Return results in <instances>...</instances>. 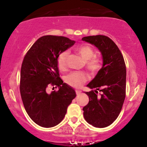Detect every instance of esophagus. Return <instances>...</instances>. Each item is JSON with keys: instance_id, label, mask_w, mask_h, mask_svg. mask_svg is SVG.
I'll use <instances>...</instances> for the list:
<instances>
[{"instance_id": "1", "label": "esophagus", "mask_w": 147, "mask_h": 147, "mask_svg": "<svg viewBox=\"0 0 147 147\" xmlns=\"http://www.w3.org/2000/svg\"><path fill=\"white\" fill-rule=\"evenodd\" d=\"M75 92H76V94L78 96L80 95V93H81V91H80V90H76V91H75Z\"/></svg>"}]
</instances>
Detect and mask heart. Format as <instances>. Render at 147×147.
Returning <instances> with one entry per match:
<instances>
[{
  "mask_svg": "<svg viewBox=\"0 0 147 147\" xmlns=\"http://www.w3.org/2000/svg\"><path fill=\"white\" fill-rule=\"evenodd\" d=\"M75 50L82 57V58L86 62V67L89 70L94 73L100 69L101 63L99 60L94 58L95 55V52L90 46L87 44H82L76 47ZM67 55H68L67 51H63L58 55L57 58V65L60 70L65 69L67 65L66 61H67ZM87 75L84 72H73L66 76L65 82L69 85L74 87H80L82 83L87 80Z\"/></svg>",
  "mask_w": 147,
  "mask_h": 147,
  "instance_id": "b5f03b06",
  "label": "heart"
}]
</instances>
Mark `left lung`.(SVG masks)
<instances>
[{"label":"left lung","instance_id":"left-lung-1","mask_svg":"<svg viewBox=\"0 0 147 147\" xmlns=\"http://www.w3.org/2000/svg\"><path fill=\"white\" fill-rule=\"evenodd\" d=\"M101 52L102 67L86 85L91 89L85 92L89 101L83 108V115L89 124L96 127H106L112 124L120 114L125 98L126 67L124 58L116 44L103 35L83 37ZM102 94L97 96L98 90Z\"/></svg>","mask_w":147,"mask_h":147}]
</instances>
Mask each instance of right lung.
Listing matches in <instances>:
<instances>
[{
    "mask_svg": "<svg viewBox=\"0 0 147 147\" xmlns=\"http://www.w3.org/2000/svg\"><path fill=\"white\" fill-rule=\"evenodd\" d=\"M67 37L41 36L24 56L21 67L20 94L24 109L38 125L52 127L64 118L68 106L76 96L73 88L60 78L58 55L75 44ZM50 85L59 91L46 92Z\"/></svg>",
    "mask_w": 147,
    "mask_h": 147,
    "instance_id": "add662e5",
    "label": "right lung"
}]
</instances>
